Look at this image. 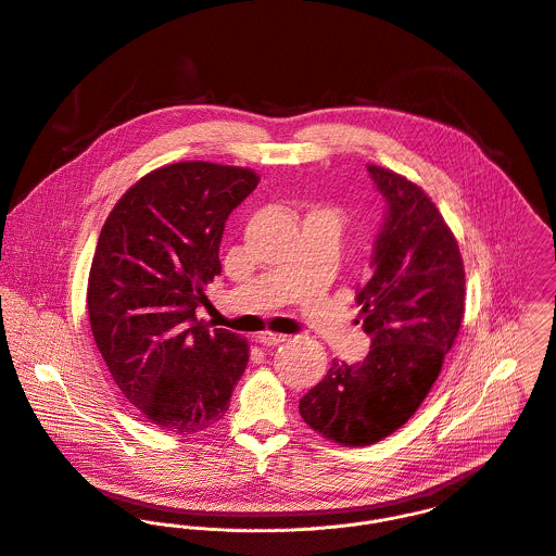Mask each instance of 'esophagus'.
Returning a JSON list of instances; mask_svg holds the SVG:
<instances>
[{
	"instance_id": "obj_1",
	"label": "esophagus",
	"mask_w": 556,
	"mask_h": 556,
	"mask_svg": "<svg viewBox=\"0 0 556 556\" xmlns=\"http://www.w3.org/2000/svg\"><path fill=\"white\" fill-rule=\"evenodd\" d=\"M257 341H260L262 345H279V343L288 341V334L273 333V331H264V333H260V337H257Z\"/></svg>"
}]
</instances>
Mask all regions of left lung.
<instances>
[{
  "label": "left lung",
  "mask_w": 556,
  "mask_h": 556,
  "mask_svg": "<svg viewBox=\"0 0 556 556\" xmlns=\"http://www.w3.org/2000/svg\"><path fill=\"white\" fill-rule=\"evenodd\" d=\"M389 213L374 247V275L358 292L371 350L361 363L334 358L301 400L303 421L343 446H367L400 430L432 391L464 320V260L432 198L413 180L367 165Z\"/></svg>",
  "instance_id": "8db88e82"
}]
</instances>
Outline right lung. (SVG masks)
<instances>
[{
  "label": "right lung",
  "instance_id": "right-lung-1",
  "mask_svg": "<svg viewBox=\"0 0 556 556\" xmlns=\"http://www.w3.org/2000/svg\"><path fill=\"white\" fill-rule=\"evenodd\" d=\"M249 167L180 161L152 169L101 229L88 277L90 327L113 382L167 434L219 424L249 341L195 318L222 275L229 213L257 187Z\"/></svg>",
  "mask_w": 556,
  "mask_h": 556
}]
</instances>
